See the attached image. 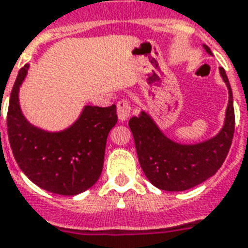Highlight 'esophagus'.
Segmentation results:
<instances>
[{
  "label": "esophagus",
  "instance_id": "34e87169",
  "mask_svg": "<svg viewBox=\"0 0 248 248\" xmlns=\"http://www.w3.org/2000/svg\"><path fill=\"white\" fill-rule=\"evenodd\" d=\"M117 114L119 121H126L131 115V105L127 100H119L117 104Z\"/></svg>",
  "mask_w": 248,
  "mask_h": 248
}]
</instances>
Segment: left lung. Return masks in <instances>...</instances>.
<instances>
[{"label": "left lung", "instance_id": "8db88e82", "mask_svg": "<svg viewBox=\"0 0 248 248\" xmlns=\"http://www.w3.org/2000/svg\"><path fill=\"white\" fill-rule=\"evenodd\" d=\"M208 54L212 51L203 46ZM219 72L229 89L226 121L217 137L199 144H179L172 142L157 129L155 122L144 111L130 118L139 164L144 175L156 188L168 192H180L208 180L222 166L232 147L235 115L232 92L223 68Z\"/></svg>", "mask_w": 248, "mask_h": 248}]
</instances>
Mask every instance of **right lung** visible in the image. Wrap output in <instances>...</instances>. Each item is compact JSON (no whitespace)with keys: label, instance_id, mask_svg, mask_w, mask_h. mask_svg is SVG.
<instances>
[{"label":"right lung","instance_id":"1","mask_svg":"<svg viewBox=\"0 0 248 248\" xmlns=\"http://www.w3.org/2000/svg\"><path fill=\"white\" fill-rule=\"evenodd\" d=\"M27 68H22L10 94L7 135L23 173L42 189L75 196L96 184L104 167L106 139L118 117L115 105L85 106L80 118L60 133L34 127L23 117L18 91Z\"/></svg>","mask_w":248,"mask_h":248}]
</instances>
